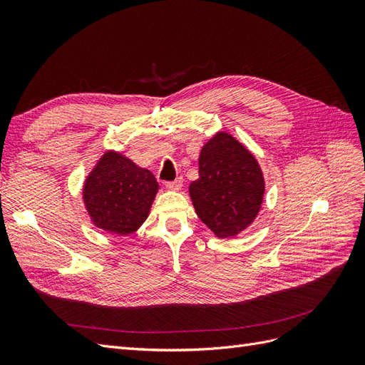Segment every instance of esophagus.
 I'll use <instances>...</instances> for the list:
<instances>
[{"instance_id": "34e87169", "label": "esophagus", "mask_w": 365, "mask_h": 365, "mask_svg": "<svg viewBox=\"0 0 365 365\" xmlns=\"http://www.w3.org/2000/svg\"><path fill=\"white\" fill-rule=\"evenodd\" d=\"M165 187H168L169 190H181V187H182V178H178V180H175V181H169V182H165Z\"/></svg>"}]
</instances>
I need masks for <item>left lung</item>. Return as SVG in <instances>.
I'll return each mask as SVG.
<instances>
[{"mask_svg":"<svg viewBox=\"0 0 365 365\" xmlns=\"http://www.w3.org/2000/svg\"><path fill=\"white\" fill-rule=\"evenodd\" d=\"M195 212L219 239L236 237L257 217L264 180L256 157L228 132L200 153V178L189 185Z\"/></svg>","mask_w":365,"mask_h":365,"instance_id":"left-lung-1","label":"left lung"}]
</instances>
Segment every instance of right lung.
I'll list each match as a JSON object with an SVG mask.
<instances>
[{
  "mask_svg": "<svg viewBox=\"0 0 365 365\" xmlns=\"http://www.w3.org/2000/svg\"><path fill=\"white\" fill-rule=\"evenodd\" d=\"M150 170L115 150L98 158L83 182V204L91 222L106 233H135L149 216L158 192Z\"/></svg>",
  "mask_w": 365,
  "mask_h": 365,
  "instance_id": "add662e5",
  "label": "right lung"
}]
</instances>
